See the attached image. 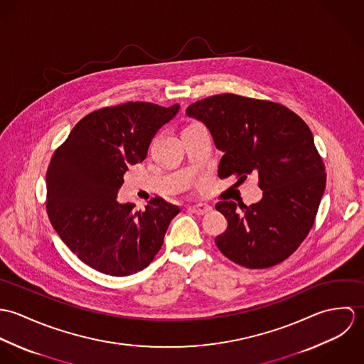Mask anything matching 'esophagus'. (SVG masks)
Segmentation results:
<instances>
[{
	"label": "esophagus",
	"instance_id": "obj_1",
	"mask_svg": "<svg viewBox=\"0 0 364 364\" xmlns=\"http://www.w3.org/2000/svg\"><path fill=\"white\" fill-rule=\"evenodd\" d=\"M191 211H193V213H196V214H199V215H203V214H206L208 213L211 208L206 205V203H199V205H195V206H191L189 208Z\"/></svg>",
	"mask_w": 364,
	"mask_h": 364
}]
</instances>
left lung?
Returning a JSON list of instances; mask_svg holds the SVG:
<instances>
[{"mask_svg": "<svg viewBox=\"0 0 364 364\" xmlns=\"http://www.w3.org/2000/svg\"><path fill=\"white\" fill-rule=\"evenodd\" d=\"M188 116L202 120L224 153L218 176H258L262 200L237 210L215 205L228 221L215 237L224 257L248 269L287 259L307 238L325 191L326 173L311 130L283 105L235 94H220L189 105ZM240 206V205H238Z\"/></svg>", "mask_w": 364, "mask_h": 364, "instance_id": "obj_1", "label": "left lung"}]
</instances>
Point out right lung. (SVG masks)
Returning <instances> with one entry per match:
<instances>
[{
    "mask_svg": "<svg viewBox=\"0 0 364 364\" xmlns=\"http://www.w3.org/2000/svg\"><path fill=\"white\" fill-rule=\"evenodd\" d=\"M179 105L105 106L88 113L58 146L46 172V210L70 251L92 269L129 276L147 267L164 244L179 208L161 198L144 211L119 205L129 165L143 162L156 130Z\"/></svg>",
    "mask_w": 364,
    "mask_h": 364,
    "instance_id": "1",
    "label": "right lung"
}]
</instances>
